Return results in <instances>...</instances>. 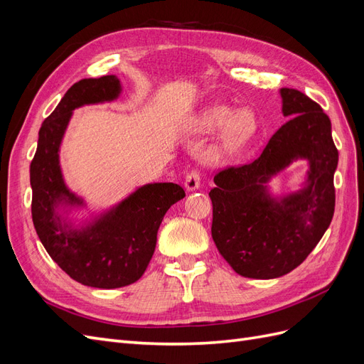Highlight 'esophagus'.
<instances>
[{
	"mask_svg": "<svg viewBox=\"0 0 364 364\" xmlns=\"http://www.w3.org/2000/svg\"><path fill=\"white\" fill-rule=\"evenodd\" d=\"M199 186H200V174H199V171L193 170V171H190L188 174H186V178H185V188H186V191L193 193L196 190H199Z\"/></svg>",
	"mask_w": 364,
	"mask_h": 364,
	"instance_id": "esophagus-1",
	"label": "esophagus"
}]
</instances>
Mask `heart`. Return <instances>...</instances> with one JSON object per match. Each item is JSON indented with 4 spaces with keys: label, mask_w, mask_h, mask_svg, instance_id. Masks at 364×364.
I'll list each match as a JSON object with an SVG mask.
<instances>
[{
    "label": "heart",
    "mask_w": 364,
    "mask_h": 364,
    "mask_svg": "<svg viewBox=\"0 0 364 364\" xmlns=\"http://www.w3.org/2000/svg\"><path fill=\"white\" fill-rule=\"evenodd\" d=\"M191 127L197 134L220 131L209 151V158L222 161L235 156L258 134V119L250 109H240L228 105H211L200 109L193 119Z\"/></svg>",
    "instance_id": "1"
}]
</instances>
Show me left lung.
<instances>
[{
    "instance_id": "1",
    "label": "left lung",
    "mask_w": 364,
    "mask_h": 364,
    "mask_svg": "<svg viewBox=\"0 0 364 364\" xmlns=\"http://www.w3.org/2000/svg\"><path fill=\"white\" fill-rule=\"evenodd\" d=\"M279 127L261 155L247 165L220 171L209 193L214 243L229 266L253 279H273L310 255L331 223L338 151L331 121L311 98L281 87ZM296 160L309 170L298 190L271 193L268 182Z\"/></svg>"
}]
</instances>
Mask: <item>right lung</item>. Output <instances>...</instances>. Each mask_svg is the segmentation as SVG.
Returning a JSON list of instances; mask_svg holds the SVG:
<instances>
[{"label":"right lung","instance_id":"1","mask_svg":"<svg viewBox=\"0 0 364 364\" xmlns=\"http://www.w3.org/2000/svg\"><path fill=\"white\" fill-rule=\"evenodd\" d=\"M121 92L123 86L117 75L74 83L42 123L30 165L31 217L41 243L74 281L95 289L126 287L144 274L165 213L185 197L178 183L153 182L92 211L65 182L60 147L74 111L115 102ZM83 208L88 214L77 218Z\"/></svg>","mask_w":364,"mask_h":364}]
</instances>
